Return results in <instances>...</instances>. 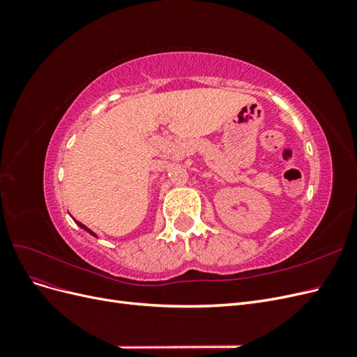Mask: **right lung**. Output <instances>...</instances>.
I'll use <instances>...</instances> for the list:
<instances>
[{"label":"right lung","mask_w":357,"mask_h":357,"mask_svg":"<svg viewBox=\"0 0 357 357\" xmlns=\"http://www.w3.org/2000/svg\"><path fill=\"white\" fill-rule=\"evenodd\" d=\"M77 225H79V226H80V228H83V229H84V231H88V232H89V234H91V235H93V236H95V234H93V232H92V231H91V229H89V228H86V226H84V225H83V223H80V222H77Z\"/></svg>","instance_id":"1"}]
</instances>
